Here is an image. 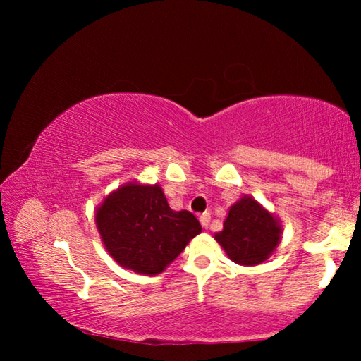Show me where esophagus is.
<instances>
[{
  "label": "esophagus",
  "mask_w": 361,
  "mask_h": 361,
  "mask_svg": "<svg viewBox=\"0 0 361 361\" xmlns=\"http://www.w3.org/2000/svg\"><path fill=\"white\" fill-rule=\"evenodd\" d=\"M210 219H212V216H210V213H202V215H200V218H199V221H200V224H202V228H209V224H210Z\"/></svg>",
  "instance_id": "obj_1"
}]
</instances>
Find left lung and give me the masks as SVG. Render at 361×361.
<instances>
[{"instance_id": "8db88e82", "label": "left lung", "mask_w": 361, "mask_h": 361, "mask_svg": "<svg viewBox=\"0 0 361 361\" xmlns=\"http://www.w3.org/2000/svg\"><path fill=\"white\" fill-rule=\"evenodd\" d=\"M280 224L252 197L231 207L223 231L215 235L229 258L242 266L266 261L280 242Z\"/></svg>"}]
</instances>
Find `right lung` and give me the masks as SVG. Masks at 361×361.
I'll list each match as a JSON object with an SVG mask.
<instances>
[{
	"label": "right lung",
	"mask_w": 361,
	"mask_h": 361,
	"mask_svg": "<svg viewBox=\"0 0 361 361\" xmlns=\"http://www.w3.org/2000/svg\"><path fill=\"white\" fill-rule=\"evenodd\" d=\"M95 221L108 253L146 276L161 274L202 231L191 212L170 209L157 185L119 188L99 207Z\"/></svg>",
	"instance_id": "add662e5"
}]
</instances>
